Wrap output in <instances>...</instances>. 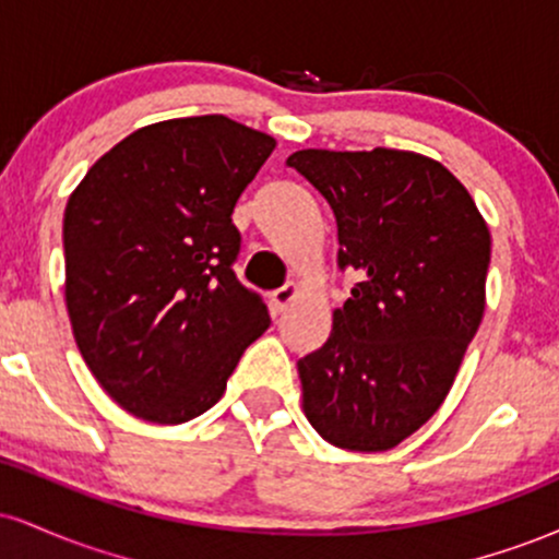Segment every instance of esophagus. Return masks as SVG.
<instances>
[{"instance_id":"obj_1","label":"esophagus","mask_w":559,"mask_h":559,"mask_svg":"<svg viewBox=\"0 0 559 559\" xmlns=\"http://www.w3.org/2000/svg\"><path fill=\"white\" fill-rule=\"evenodd\" d=\"M294 297H297V286H294V284L275 288V292L271 294V307L275 312H284L288 307V301H292Z\"/></svg>"}]
</instances>
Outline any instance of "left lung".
<instances>
[{"label": "left lung", "mask_w": 559, "mask_h": 559, "mask_svg": "<svg viewBox=\"0 0 559 559\" xmlns=\"http://www.w3.org/2000/svg\"><path fill=\"white\" fill-rule=\"evenodd\" d=\"M331 204L338 267L360 275L320 349L297 362L312 428L383 452L441 407L486 307L491 236L467 189L415 152L301 150L286 159Z\"/></svg>", "instance_id": "left-lung-1"}]
</instances>
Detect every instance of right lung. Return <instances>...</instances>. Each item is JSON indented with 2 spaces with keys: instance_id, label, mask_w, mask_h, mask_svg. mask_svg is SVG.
<instances>
[{
  "instance_id": "obj_1",
  "label": "right lung",
  "mask_w": 559,
  "mask_h": 559,
  "mask_svg": "<svg viewBox=\"0 0 559 559\" xmlns=\"http://www.w3.org/2000/svg\"><path fill=\"white\" fill-rule=\"evenodd\" d=\"M275 139L226 115L163 120L99 157L62 221L75 344L136 418L178 426L226 391L271 325L234 273V215Z\"/></svg>"
}]
</instances>
